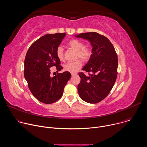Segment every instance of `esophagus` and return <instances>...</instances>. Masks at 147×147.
<instances>
[{
    "label": "esophagus",
    "mask_w": 147,
    "mask_h": 147,
    "mask_svg": "<svg viewBox=\"0 0 147 147\" xmlns=\"http://www.w3.org/2000/svg\"><path fill=\"white\" fill-rule=\"evenodd\" d=\"M76 73H71V76H76Z\"/></svg>",
    "instance_id": "1"
}]
</instances>
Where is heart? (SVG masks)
Masks as SVG:
<instances>
[{"mask_svg": "<svg viewBox=\"0 0 147 147\" xmlns=\"http://www.w3.org/2000/svg\"><path fill=\"white\" fill-rule=\"evenodd\" d=\"M68 45L73 50L77 51L76 59L80 58L83 61H87L90 59L92 55L91 50L87 47H84L83 42L80 40L73 39L70 40ZM56 56L60 61H64L63 50L61 47L57 48L56 51ZM82 66V62L80 60H77L73 62H69L64 66L65 70L71 73H75Z\"/></svg>", "mask_w": 147, "mask_h": 147, "instance_id": "1", "label": "heart"}]
</instances>
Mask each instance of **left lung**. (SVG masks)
I'll list each match as a JSON object with an SVG mask.
<instances>
[{
  "instance_id": "left-lung-1",
  "label": "left lung",
  "mask_w": 147,
  "mask_h": 147,
  "mask_svg": "<svg viewBox=\"0 0 147 147\" xmlns=\"http://www.w3.org/2000/svg\"><path fill=\"white\" fill-rule=\"evenodd\" d=\"M74 36L89 40L92 46L91 56L82 69L90 74L86 76L82 72L79 73V95L86 102L98 103L107 96L115 84L117 76V55L110 40L97 32Z\"/></svg>"
}]
</instances>
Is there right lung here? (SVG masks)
Instances as JSON below:
<instances>
[{
    "label": "right lung",
    "instance_id": "1",
    "mask_svg": "<svg viewBox=\"0 0 147 147\" xmlns=\"http://www.w3.org/2000/svg\"><path fill=\"white\" fill-rule=\"evenodd\" d=\"M65 36V33L45 35L30 46L26 56L25 79L33 96L44 103L59 100L71 76L69 71L50 76L51 67L56 66L58 71L63 69L56 51Z\"/></svg>",
    "mask_w": 147,
    "mask_h": 147
}]
</instances>
